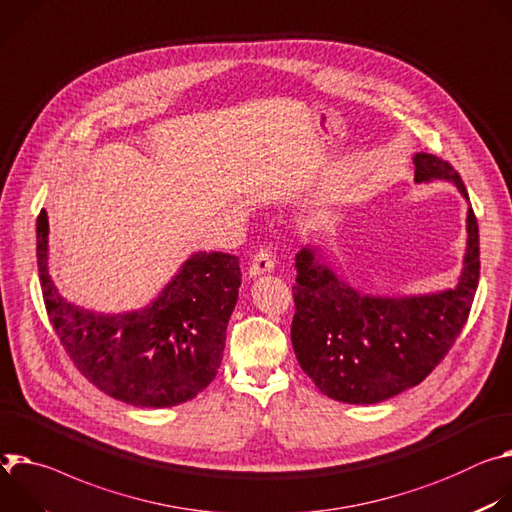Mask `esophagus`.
I'll list each match as a JSON object with an SVG mask.
<instances>
[{
	"label": "esophagus",
	"instance_id": "esophagus-1",
	"mask_svg": "<svg viewBox=\"0 0 512 512\" xmlns=\"http://www.w3.org/2000/svg\"><path fill=\"white\" fill-rule=\"evenodd\" d=\"M272 270H274V258H272L270 250H268V248H260V250L254 254V258H252V264H250V268H248V274H250L252 278H256V276L266 274V272H272Z\"/></svg>",
	"mask_w": 512,
	"mask_h": 512
}]
</instances>
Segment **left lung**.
I'll use <instances>...</instances> for the list:
<instances>
[{"label":"left lung","mask_w":512,"mask_h":512,"mask_svg":"<svg viewBox=\"0 0 512 512\" xmlns=\"http://www.w3.org/2000/svg\"><path fill=\"white\" fill-rule=\"evenodd\" d=\"M415 183L447 181L470 203L453 166L413 156ZM466 254L456 287L409 297L366 295L339 276L317 246L295 256L291 342L303 372L329 399L374 405L423 382L456 342L478 289V221L468 207Z\"/></svg>","instance_id":"obj_1"}]
</instances>
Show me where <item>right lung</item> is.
Masks as SVG:
<instances>
[{
    "label": "right lung",
    "mask_w": 512,
    "mask_h": 512,
    "mask_svg": "<svg viewBox=\"0 0 512 512\" xmlns=\"http://www.w3.org/2000/svg\"><path fill=\"white\" fill-rule=\"evenodd\" d=\"M44 305L79 372L122 403L162 409L187 403L215 378L242 285L240 258L195 252L142 309L97 313L67 301L48 272V215L36 221Z\"/></svg>",
    "instance_id": "1"
}]
</instances>
